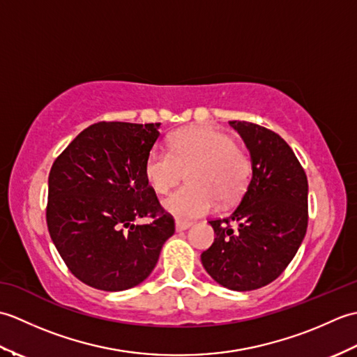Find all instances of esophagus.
Masks as SVG:
<instances>
[{"label": "esophagus", "mask_w": 357, "mask_h": 357, "mask_svg": "<svg viewBox=\"0 0 357 357\" xmlns=\"http://www.w3.org/2000/svg\"><path fill=\"white\" fill-rule=\"evenodd\" d=\"M190 225H192V222L181 221V219H176V222H174V229H176V231H184V230H187Z\"/></svg>", "instance_id": "esophagus-1"}]
</instances>
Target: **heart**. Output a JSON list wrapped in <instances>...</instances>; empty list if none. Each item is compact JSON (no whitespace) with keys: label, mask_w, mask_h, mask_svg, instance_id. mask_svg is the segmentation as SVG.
<instances>
[{"label":"heart","mask_w":357,"mask_h":357,"mask_svg":"<svg viewBox=\"0 0 357 357\" xmlns=\"http://www.w3.org/2000/svg\"><path fill=\"white\" fill-rule=\"evenodd\" d=\"M185 170L188 185L167 196L162 208L178 219H196L213 208L215 198L229 204L245 192L252 162L230 135L199 126L174 133L170 151L155 146L146 158V178L156 193H165Z\"/></svg>","instance_id":"1"}]
</instances>
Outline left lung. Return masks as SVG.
Here are the masks:
<instances>
[{
  "label": "left lung",
  "instance_id": "obj_1",
  "mask_svg": "<svg viewBox=\"0 0 357 357\" xmlns=\"http://www.w3.org/2000/svg\"><path fill=\"white\" fill-rule=\"evenodd\" d=\"M229 124L250 151L252 179L233 213L210 221L216 238L201 261L219 285L250 291L273 282L298 253L308 224V181L278 133L247 121Z\"/></svg>",
  "mask_w": 357,
  "mask_h": 357
}]
</instances>
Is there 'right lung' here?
Returning <instances> with one entry per match:
<instances>
[{
  "label": "right lung",
  "mask_w": 357,
  "mask_h": 357,
  "mask_svg": "<svg viewBox=\"0 0 357 357\" xmlns=\"http://www.w3.org/2000/svg\"><path fill=\"white\" fill-rule=\"evenodd\" d=\"M161 123H98L82 130L49 173L47 227L81 282L123 291L147 279L174 233L146 178ZM154 219L135 225L139 217Z\"/></svg>",
  "instance_id": "1"
}]
</instances>
